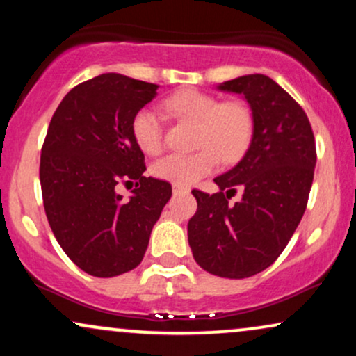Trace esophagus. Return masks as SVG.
<instances>
[{"label": "esophagus", "mask_w": 356, "mask_h": 356, "mask_svg": "<svg viewBox=\"0 0 356 356\" xmlns=\"http://www.w3.org/2000/svg\"><path fill=\"white\" fill-rule=\"evenodd\" d=\"M191 189L187 186H182V184H172V192L175 195L177 194H187Z\"/></svg>", "instance_id": "esophagus-1"}]
</instances>
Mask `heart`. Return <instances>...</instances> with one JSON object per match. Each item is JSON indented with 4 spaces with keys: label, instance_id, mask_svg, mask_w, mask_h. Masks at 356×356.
Masks as SVG:
<instances>
[{
    "label": "heart",
    "instance_id": "b5f03b06",
    "mask_svg": "<svg viewBox=\"0 0 356 356\" xmlns=\"http://www.w3.org/2000/svg\"><path fill=\"white\" fill-rule=\"evenodd\" d=\"M172 115L195 124L192 154H170L152 165V174L162 181L191 186L211 174L219 164H232L248 150L254 134V115L246 102L219 99L201 90H179L164 100ZM132 137L142 152L155 155L162 149V127L157 113L144 107L134 115Z\"/></svg>",
    "mask_w": 356,
    "mask_h": 356
}]
</instances>
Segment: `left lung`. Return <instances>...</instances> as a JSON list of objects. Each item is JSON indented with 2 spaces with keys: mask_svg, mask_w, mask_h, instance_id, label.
I'll return each mask as SVG.
<instances>
[{
  "mask_svg": "<svg viewBox=\"0 0 356 356\" xmlns=\"http://www.w3.org/2000/svg\"><path fill=\"white\" fill-rule=\"evenodd\" d=\"M218 88L246 99L254 134L244 157L214 179L219 192L192 191L197 211L187 234L199 266L243 280L271 266L296 231L313 184L316 147L305 110L269 76L244 75ZM238 188L243 197L232 204Z\"/></svg>",
  "mask_w": 356,
  "mask_h": 356,
  "instance_id": "8db88e82",
  "label": "left lung"
}]
</instances>
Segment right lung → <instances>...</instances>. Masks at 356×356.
<instances>
[{
  "instance_id": "right-lung-1",
  "label": "right lung",
  "mask_w": 356,
  "mask_h": 356,
  "mask_svg": "<svg viewBox=\"0 0 356 356\" xmlns=\"http://www.w3.org/2000/svg\"><path fill=\"white\" fill-rule=\"evenodd\" d=\"M159 85L104 73L76 85L53 113L40 159L43 206L56 241L88 275L112 277L144 259L150 232L172 195L145 177L130 124ZM138 181L130 200L115 191Z\"/></svg>"
}]
</instances>
